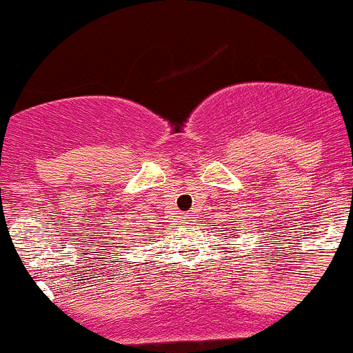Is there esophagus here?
<instances>
[{
	"instance_id": "esophagus-1",
	"label": "esophagus",
	"mask_w": 353,
	"mask_h": 353,
	"mask_svg": "<svg viewBox=\"0 0 353 353\" xmlns=\"http://www.w3.org/2000/svg\"><path fill=\"white\" fill-rule=\"evenodd\" d=\"M183 219L189 221V219H192V217H191V215H183Z\"/></svg>"
}]
</instances>
